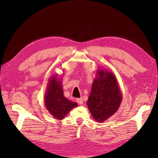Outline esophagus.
Segmentation results:
<instances>
[{
    "mask_svg": "<svg viewBox=\"0 0 158 158\" xmlns=\"http://www.w3.org/2000/svg\"><path fill=\"white\" fill-rule=\"evenodd\" d=\"M76 102H77L78 103H79L80 105H82L83 103V99L82 98H78L76 99Z\"/></svg>",
    "mask_w": 158,
    "mask_h": 158,
    "instance_id": "obj_1",
    "label": "esophagus"
}]
</instances>
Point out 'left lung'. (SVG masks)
I'll return each mask as SVG.
<instances>
[{
  "label": "left lung",
  "mask_w": 158,
  "mask_h": 158,
  "mask_svg": "<svg viewBox=\"0 0 158 158\" xmlns=\"http://www.w3.org/2000/svg\"><path fill=\"white\" fill-rule=\"evenodd\" d=\"M123 95L112 72L98 69L94 78L87 106L97 122H103L120 107Z\"/></svg>",
  "instance_id": "obj_1"
}]
</instances>
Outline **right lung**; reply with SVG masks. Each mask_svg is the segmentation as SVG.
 <instances>
[{"mask_svg":"<svg viewBox=\"0 0 158 158\" xmlns=\"http://www.w3.org/2000/svg\"><path fill=\"white\" fill-rule=\"evenodd\" d=\"M55 74L50 78L45 94V104L47 109L57 120H62L71 109L77 107L78 104L66 98L63 95L62 83Z\"/></svg>","mask_w":158,"mask_h":158,"instance_id":"1","label":"right lung"}]
</instances>
